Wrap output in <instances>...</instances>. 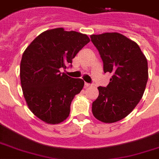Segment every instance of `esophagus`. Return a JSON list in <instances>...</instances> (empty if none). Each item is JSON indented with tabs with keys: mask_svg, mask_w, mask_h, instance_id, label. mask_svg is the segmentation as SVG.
Masks as SVG:
<instances>
[{
	"mask_svg": "<svg viewBox=\"0 0 159 159\" xmlns=\"http://www.w3.org/2000/svg\"><path fill=\"white\" fill-rule=\"evenodd\" d=\"M89 86H92V84H89V83L85 82V88H87V87H89Z\"/></svg>",
	"mask_w": 159,
	"mask_h": 159,
	"instance_id": "esophagus-1",
	"label": "esophagus"
}]
</instances>
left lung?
I'll list each match as a JSON object with an SVG mask.
<instances>
[{"label":"left lung","mask_w":159,"mask_h":159,"mask_svg":"<svg viewBox=\"0 0 159 159\" xmlns=\"http://www.w3.org/2000/svg\"><path fill=\"white\" fill-rule=\"evenodd\" d=\"M90 38L99 51L104 72L112 75L106 87L97 88L93 114L101 122H117L131 113L143 97L148 80L147 60L138 44L122 34L106 32Z\"/></svg>","instance_id":"8db88e82"}]
</instances>
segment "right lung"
I'll use <instances>...</instances> for the list:
<instances>
[{"mask_svg":"<svg viewBox=\"0 0 159 159\" xmlns=\"http://www.w3.org/2000/svg\"><path fill=\"white\" fill-rule=\"evenodd\" d=\"M90 41L87 35L62 28L39 35L23 54L20 82L31 112L49 124L62 122L69 116L70 104L84 86L81 78H73L60 69Z\"/></svg>","mask_w":159,"mask_h":159,"instance_id":"right-lung-1","label":"right lung"}]
</instances>
